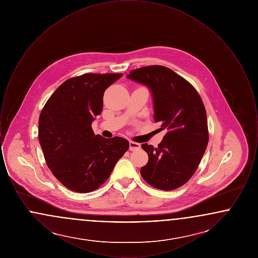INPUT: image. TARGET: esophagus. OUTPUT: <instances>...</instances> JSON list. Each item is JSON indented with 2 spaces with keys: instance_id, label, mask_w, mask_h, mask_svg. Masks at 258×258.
Listing matches in <instances>:
<instances>
[{
  "instance_id": "34e87169",
  "label": "esophagus",
  "mask_w": 258,
  "mask_h": 258,
  "mask_svg": "<svg viewBox=\"0 0 258 258\" xmlns=\"http://www.w3.org/2000/svg\"><path fill=\"white\" fill-rule=\"evenodd\" d=\"M140 149V144L135 142V141H130V150L131 151H137Z\"/></svg>"
}]
</instances>
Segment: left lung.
Returning <instances> with one entry per match:
<instances>
[{"label":"left lung","mask_w":258,"mask_h":258,"mask_svg":"<svg viewBox=\"0 0 258 258\" xmlns=\"http://www.w3.org/2000/svg\"><path fill=\"white\" fill-rule=\"evenodd\" d=\"M130 79L153 93L156 123L166 131L158 147L142 144L149 157L142 178L152 186L172 190L185 184L197 171L209 141L207 114L197 89L163 66L131 71Z\"/></svg>","instance_id":"obj_1"}]
</instances>
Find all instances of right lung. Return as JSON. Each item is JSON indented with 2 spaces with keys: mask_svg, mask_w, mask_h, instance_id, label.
I'll list each match as a JSON object with an SVG mask.
<instances>
[{
  "mask_svg": "<svg viewBox=\"0 0 258 258\" xmlns=\"http://www.w3.org/2000/svg\"><path fill=\"white\" fill-rule=\"evenodd\" d=\"M122 74H85L61 83L39 115L38 140L45 162L61 184L80 194L96 190L128 150L123 137L103 138L92 128L105 90Z\"/></svg>",
  "mask_w": 258,
  "mask_h": 258,
  "instance_id": "add662e5",
  "label": "right lung"
}]
</instances>
